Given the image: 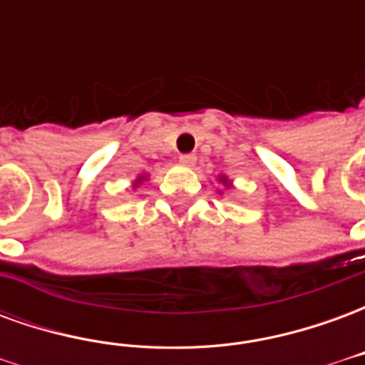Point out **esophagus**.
<instances>
[{"label": "esophagus", "mask_w": 365, "mask_h": 365, "mask_svg": "<svg viewBox=\"0 0 365 365\" xmlns=\"http://www.w3.org/2000/svg\"><path fill=\"white\" fill-rule=\"evenodd\" d=\"M195 162H197V156H195V154H182V156H180V164H182V166H195Z\"/></svg>", "instance_id": "1"}]
</instances>
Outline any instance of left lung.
<instances>
[{"mask_svg": "<svg viewBox=\"0 0 365 365\" xmlns=\"http://www.w3.org/2000/svg\"><path fill=\"white\" fill-rule=\"evenodd\" d=\"M219 182H221L222 185H225V190H230V187H232V182H230L229 178H227V175H225V174L219 175Z\"/></svg>", "mask_w": 365, "mask_h": 365, "instance_id": "8db88e82", "label": "left lung"}]
</instances>
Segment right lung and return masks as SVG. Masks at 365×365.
I'll use <instances>...</instances> for the list:
<instances>
[{
    "label": "right lung",
    "mask_w": 365,
    "mask_h": 365,
    "mask_svg": "<svg viewBox=\"0 0 365 365\" xmlns=\"http://www.w3.org/2000/svg\"><path fill=\"white\" fill-rule=\"evenodd\" d=\"M146 180H148V175H146V174L138 175L135 182H133V190H136V187H140V185H143V183L146 182Z\"/></svg>",
    "instance_id": "right-lung-1"
}]
</instances>
